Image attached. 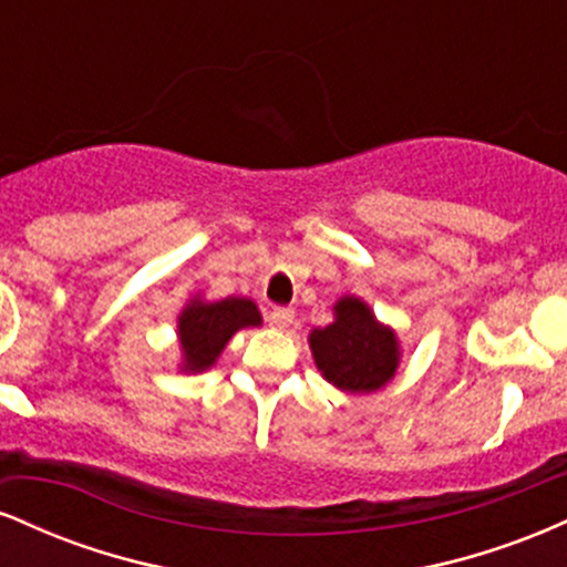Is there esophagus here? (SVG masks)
Instances as JSON below:
<instances>
[{
  "instance_id": "34e87169",
  "label": "esophagus",
  "mask_w": 567,
  "mask_h": 567,
  "mask_svg": "<svg viewBox=\"0 0 567 567\" xmlns=\"http://www.w3.org/2000/svg\"><path fill=\"white\" fill-rule=\"evenodd\" d=\"M292 317H296V315H292V309H275V311H269L266 322H269L275 330H288Z\"/></svg>"
}]
</instances>
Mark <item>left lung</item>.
I'll list each match as a JSON object with an SVG mask.
<instances>
[{"label": "left lung", "mask_w": 567, "mask_h": 567, "mask_svg": "<svg viewBox=\"0 0 567 567\" xmlns=\"http://www.w3.org/2000/svg\"><path fill=\"white\" fill-rule=\"evenodd\" d=\"M309 349L322 379L351 394L381 392L402 360L394 328L383 324L357 296L338 298L333 322L311 330Z\"/></svg>", "instance_id": "1"}]
</instances>
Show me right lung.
<instances>
[{"instance_id": "obj_1", "label": "right lung", "mask_w": 567, "mask_h": 567, "mask_svg": "<svg viewBox=\"0 0 567 567\" xmlns=\"http://www.w3.org/2000/svg\"><path fill=\"white\" fill-rule=\"evenodd\" d=\"M264 322L261 311L250 298L229 296L224 301H207L197 296L178 315V349L181 373H205L218 362L220 351L231 341V336L243 328H258Z\"/></svg>"}]
</instances>
